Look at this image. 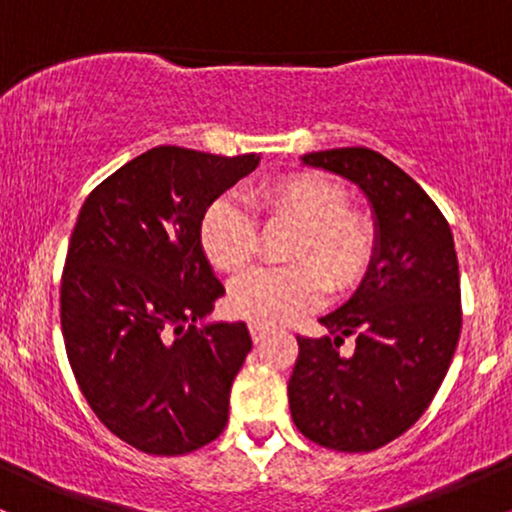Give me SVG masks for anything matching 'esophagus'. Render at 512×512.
I'll return each mask as SVG.
<instances>
[{"label":"esophagus","mask_w":512,"mask_h":512,"mask_svg":"<svg viewBox=\"0 0 512 512\" xmlns=\"http://www.w3.org/2000/svg\"><path fill=\"white\" fill-rule=\"evenodd\" d=\"M269 332H272V330H269L267 325H260V322H250V337H252V342H255V344H260Z\"/></svg>","instance_id":"1"}]
</instances>
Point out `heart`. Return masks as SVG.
I'll return each mask as SVG.
<instances>
[{"label":"heart","mask_w":512,"mask_h":512,"mask_svg":"<svg viewBox=\"0 0 512 512\" xmlns=\"http://www.w3.org/2000/svg\"><path fill=\"white\" fill-rule=\"evenodd\" d=\"M257 204L269 226L296 228L284 269H260L236 281L228 305L260 325H284L317 308L325 296L349 298L366 284L380 250L378 223L349 207L342 182L289 173L264 182ZM199 245L216 269L240 274L257 257V226L231 199H216L199 221Z\"/></svg>","instance_id":"1"}]
</instances>
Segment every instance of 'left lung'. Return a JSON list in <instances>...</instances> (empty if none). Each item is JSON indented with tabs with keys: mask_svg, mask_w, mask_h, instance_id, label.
Instances as JSON below:
<instances>
[{
	"mask_svg": "<svg viewBox=\"0 0 512 512\" xmlns=\"http://www.w3.org/2000/svg\"><path fill=\"white\" fill-rule=\"evenodd\" d=\"M303 163L361 187L380 250L351 301L320 317L330 337H296L291 416L322 448L370 452L419 421L455 356L462 330L455 243L436 202L378 151L346 146L305 154ZM344 336L357 337L351 357L338 354Z\"/></svg>",
	"mask_w": 512,
	"mask_h": 512,
	"instance_id": "left-lung-1",
	"label": "left lung"
}]
</instances>
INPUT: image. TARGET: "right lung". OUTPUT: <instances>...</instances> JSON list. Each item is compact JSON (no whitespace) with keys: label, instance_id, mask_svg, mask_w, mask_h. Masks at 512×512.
I'll return each instance as SVG.
<instances>
[{"label":"right lung","instance_id":"1","mask_svg":"<svg viewBox=\"0 0 512 512\" xmlns=\"http://www.w3.org/2000/svg\"><path fill=\"white\" fill-rule=\"evenodd\" d=\"M257 163L156 146L105 178L76 219L60 286L69 366L103 426L149 455H185L226 428L252 339L245 322L197 327L226 293L199 221Z\"/></svg>","mask_w":512,"mask_h":512}]
</instances>
